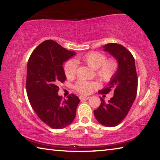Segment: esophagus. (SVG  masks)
Masks as SVG:
<instances>
[{"instance_id": "1", "label": "esophagus", "mask_w": 160, "mask_h": 160, "mask_svg": "<svg viewBox=\"0 0 160 160\" xmlns=\"http://www.w3.org/2000/svg\"><path fill=\"white\" fill-rule=\"evenodd\" d=\"M80 100L88 99H90V97H88V96H80Z\"/></svg>"}]
</instances>
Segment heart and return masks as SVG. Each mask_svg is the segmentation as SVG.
<instances>
[{
    "mask_svg": "<svg viewBox=\"0 0 160 160\" xmlns=\"http://www.w3.org/2000/svg\"><path fill=\"white\" fill-rule=\"evenodd\" d=\"M82 61L91 69L96 70V74L99 79L104 81L109 80L118 68V63L115 59H107L106 56L100 52H91L82 57L75 60L68 61L64 65V72L67 78L72 79L77 73L78 63ZM97 86L95 82L80 80L75 85V88L81 94H88Z\"/></svg>",
    "mask_w": 160,
    "mask_h": 160,
    "instance_id": "1",
    "label": "heart"
}]
</instances>
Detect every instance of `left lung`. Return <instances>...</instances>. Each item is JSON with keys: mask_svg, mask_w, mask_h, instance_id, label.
<instances>
[{"mask_svg": "<svg viewBox=\"0 0 160 160\" xmlns=\"http://www.w3.org/2000/svg\"><path fill=\"white\" fill-rule=\"evenodd\" d=\"M118 63V68L109 82L100 93L111 90L113 96L108 102L101 98V104L94 111L98 122L107 127L117 126L126 117L136 97L138 78L135 59L130 51L122 45L109 43L103 47Z\"/></svg>", "mask_w": 160, "mask_h": 160, "instance_id": "left-lung-1", "label": "left lung"}]
</instances>
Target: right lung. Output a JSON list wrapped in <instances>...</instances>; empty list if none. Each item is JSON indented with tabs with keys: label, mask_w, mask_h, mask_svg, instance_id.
<instances>
[{
	"label": "right lung",
	"mask_w": 160,
	"mask_h": 160,
	"mask_svg": "<svg viewBox=\"0 0 160 160\" xmlns=\"http://www.w3.org/2000/svg\"><path fill=\"white\" fill-rule=\"evenodd\" d=\"M75 52L53 40L40 44L32 53L27 69V94L32 109L53 129L69 126L75 117L80 99L75 94L62 101L58 85L66 80L63 64Z\"/></svg>",
	"instance_id": "right-lung-1"
}]
</instances>
